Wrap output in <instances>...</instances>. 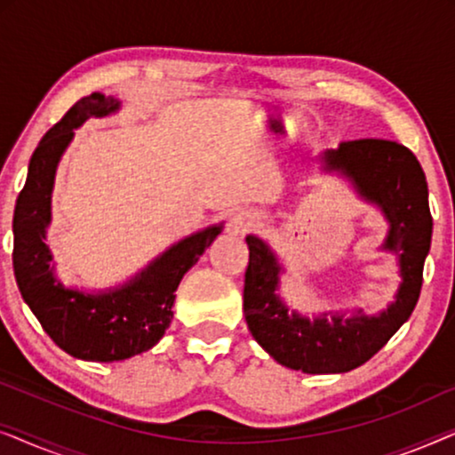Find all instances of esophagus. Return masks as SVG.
Instances as JSON below:
<instances>
[{
  "mask_svg": "<svg viewBox=\"0 0 455 455\" xmlns=\"http://www.w3.org/2000/svg\"><path fill=\"white\" fill-rule=\"evenodd\" d=\"M254 226V217L248 215V213H238L232 217V223H229V228H232L234 234H242L246 232V229H251Z\"/></svg>",
  "mask_w": 455,
  "mask_h": 455,
  "instance_id": "esophagus-1",
  "label": "esophagus"
}]
</instances>
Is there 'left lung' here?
I'll use <instances>...</instances> for the list:
<instances>
[{"instance_id":"left-lung-1","label":"left lung","mask_w":455,"mask_h":455,"mask_svg":"<svg viewBox=\"0 0 455 455\" xmlns=\"http://www.w3.org/2000/svg\"><path fill=\"white\" fill-rule=\"evenodd\" d=\"M327 170L344 172L366 201L389 221L385 251L400 254L403 282L395 304L381 316H321L308 321L279 300V265L263 240L248 235L244 316L252 338L288 369L325 375L347 372L371 360L408 321L419 302L422 267L431 248L433 217L425 172L408 147L387 139L344 140L325 153Z\"/></svg>"}]
</instances>
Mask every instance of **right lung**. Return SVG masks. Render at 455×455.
Here are the masks:
<instances>
[{"label": "right lung", "mask_w": 455, "mask_h": 455, "mask_svg": "<svg viewBox=\"0 0 455 455\" xmlns=\"http://www.w3.org/2000/svg\"><path fill=\"white\" fill-rule=\"evenodd\" d=\"M120 108L114 97L92 92L66 111L47 130L28 164L27 184L14 209V275L18 290L45 333L61 350L80 360L114 363L142 354L164 338L173 319L180 279L196 263L221 228H207L178 242L132 282L105 294L66 290L49 269L52 252L45 246L53 176L58 161L72 140L74 128L89 117L108 116Z\"/></svg>", "instance_id": "1"}]
</instances>
